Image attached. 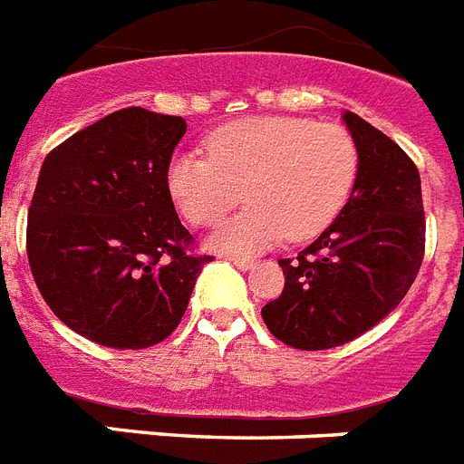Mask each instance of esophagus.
<instances>
[{
  "mask_svg": "<svg viewBox=\"0 0 464 464\" xmlns=\"http://www.w3.org/2000/svg\"><path fill=\"white\" fill-rule=\"evenodd\" d=\"M229 261L235 263V266H237V268H239V270L254 268V261H251V258H229Z\"/></svg>",
  "mask_w": 464,
  "mask_h": 464,
  "instance_id": "34e87169",
  "label": "esophagus"
}]
</instances>
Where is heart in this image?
Here are the masks:
<instances>
[{"instance_id": "heart-1", "label": "heart", "mask_w": 464, "mask_h": 464, "mask_svg": "<svg viewBox=\"0 0 464 464\" xmlns=\"http://www.w3.org/2000/svg\"><path fill=\"white\" fill-rule=\"evenodd\" d=\"M208 154L174 155L168 187L188 222L210 227L239 206H251L222 222L210 246L222 254H254L285 235L304 242L321 235L350 198L359 155L343 127L299 117H251L218 129Z\"/></svg>"}]
</instances>
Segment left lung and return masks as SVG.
<instances>
[{"instance_id":"1","label":"left lung","mask_w":464,"mask_h":464,"mask_svg":"<svg viewBox=\"0 0 464 464\" xmlns=\"http://www.w3.org/2000/svg\"><path fill=\"white\" fill-rule=\"evenodd\" d=\"M343 121L359 155L350 198L296 261H280L285 290L261 309L268 331L296 350H328L373 328L424 258L420 169L359 114L344 110Z\"/></svg>"}]
</instances>
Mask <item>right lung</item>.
<instances>
[{"label":"right lung","instance_id":"right-lung-1","mask_svg":"<svg viewBox=\"0 0 464 464\" xmlns=\"http://www.w3.org/2000/svg\"><path fill=\"white\" fill-rule=\"evenodd\" d=\"M187 121L124 107L81 129L40 168L28 261L62 324L114 350H143L179 325L213 256H188L168 187Z\"/></svg>","mask_w":464,"mask_h":464}]
</instances>
